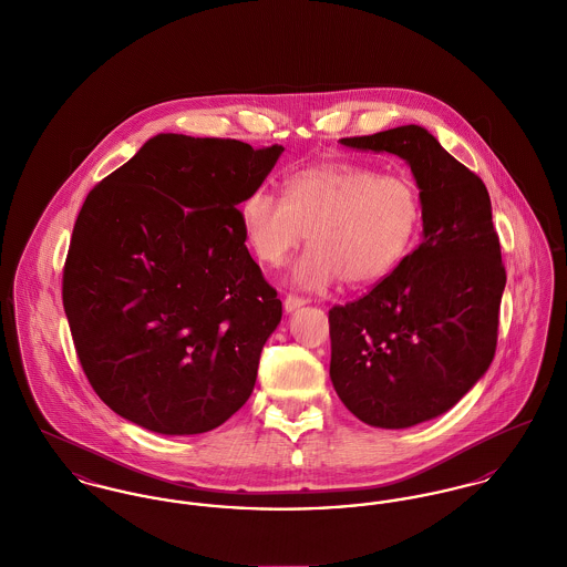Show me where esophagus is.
<instances>
[{
    "label": "esophagus",
    "instance_id": "34e87169",
    "mask_svg": "<svg viewBox=\"0 0 567 567\" xmlns=\"http://www.w3.org/2000/svg\"><path fill=\"white\" fill-rule=\"evenodd\" d=\"M307 299H302V297H295V295H288L286 299H284V309L286 311H295V309H299L301 305H305Z\"/></svg>",
    "mask_w": 567,
    "mask_h": 567
}]
</instances>
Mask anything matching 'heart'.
<instances>
[{
  "label": "heart",
  "mask_w": 567,
  "mask_h": 567,
  "mask_svg": "<svg viewBox=\"0 0 567 567\" xmlns=\"http://www.w3.org/2000/svg\"><path fill=\"white\" fill-rule=\"evenodd\" d=\"M247 245L266 266L284 265L309 234L295 284L320 290L343 279L370 286L404 260L421 227L415 185L350 161H322L290 174L284 199L251 190L238 206Z\"/></svg>",
  "instance_id": "b5f03b06"
}]
</instances>
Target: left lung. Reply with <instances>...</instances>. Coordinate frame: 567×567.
Instances as JSON below:
<instances>
[{
	"instance_id": "left-lung-1",
	"label": "left lung",
	"mask_w": 567,
	"mask_h": 567,
	"mask_svg": "<svg viewBox=\"0 0 567 567\" xmlns=\"http://www.w3.org/2000/svg\"><path fill=\"white\" fill-rule=\"evenodd\" d=\"M341 144L411 165L423 240L368 295L331 307V380L363 423L411 427L447 413L494 359L507 277L491 195L416 124Z\"/></svg>"
}]
</instances>
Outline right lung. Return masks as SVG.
<instances>
[{
  "label": "right lung",
  "mask_w": 567,
  "mask_h": 567,
  "mask_svg": "<svg viewBox=\"0 0 567 567\" xmlns=\"http://www.w3.org/2000/svg\"><path fill=\"white\" fill-rule=\"evenodd\" d=\"M281 152L161 133L87 193L62 302L79 363L117 415L183 436L249 400L281 301L236 206Z\"/></svg>",
  "instance_id": "add662e5"
}]
</instances>
